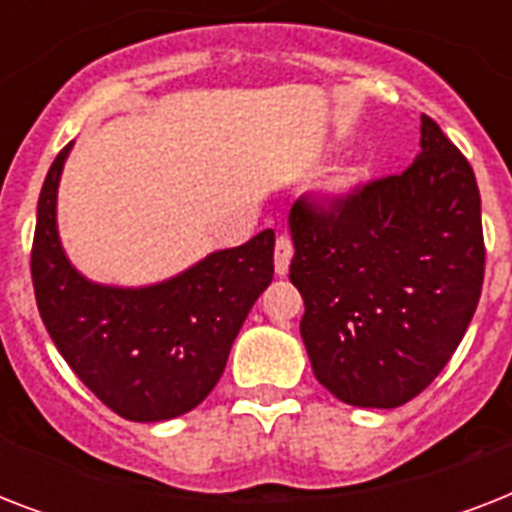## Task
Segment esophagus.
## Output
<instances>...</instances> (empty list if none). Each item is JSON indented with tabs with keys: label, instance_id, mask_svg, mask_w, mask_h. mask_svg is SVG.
<instances>
[{
	"label": "esophagus",
	"instance_id": "obj_1",
	"mask_svg": "<svg viewBox=\"0 0 512 512\" xmlns=\"http://www.w3.org/2000/svg\"><path fill=\"white\" fill-rule=\"evenodd\" d=\"M292 255H295V247H292L289 236H279V239H276V249H273V268H276L279 276H287L289 273Z\"/></svg>",
	"mask_w": 512,
	"mask_h": 512
}]
</instances>
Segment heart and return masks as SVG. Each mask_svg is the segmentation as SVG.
<instances>
[{"mask_svg":"<svg viewBox=\"0 0 512 512\" xmlns=\"http://www.w3.org/2000/svg\"><path fill=\"white\" fill-rule=\"evenodd\" d=\"M353 191H356V177L353 175H337L332 177L329 183L321 185V201L327 204V207H340V204H345V201L353 196Z\"/></svg>","mask_w":512,"mask_h":512,"instance_id":"b5f03b06","label":"heart"}]
</instances>
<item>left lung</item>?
Here are the masks:
<instances>
[{
	"mask_svg": "<svg viewBox=\"0 0 512 512\" xmlns=\"http://www.w3.org/2000/svg\"><path fill=\"white\" fill-rule=\"evenodd\" d=\"M401 175L345 204L295 201L289 281L313 374L350 406L396 409L436 380L476 313L484 284L481 193L468 159L430 116Z\"/></svg>",
	"mask_w": 512,
	"mask_h": 512,
	"instance_id": "left-lung-1",
	"label": "left lung"
}]
</instances>
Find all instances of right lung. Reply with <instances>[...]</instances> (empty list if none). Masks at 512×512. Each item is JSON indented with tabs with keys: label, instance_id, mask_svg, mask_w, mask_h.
<instances>
[{
	"label": "right lung",
	"instance_id": "add662e5",
	"mask_svg": "<svg viewBox=\"0 0 512 512\" xmlns=\"http://www.w3.org/2000/svg\"><path fill=\"white\" fill-rule=\"evenodd\" d=\"M68 143L44 177L31 279L44 327L76 377L132 422L191 412L212 393L255 300L273 279V231L217 249L172 279L111 287L76 271L60 244L58 185Z\"/></svg>",
	"mask_w": 512,
	"mask_h": 512
}]
</instances>
